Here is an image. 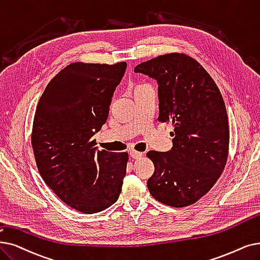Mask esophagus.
Listing matches in <instances>:
<instances>
[{"label": "esophagus", "mask_w": 260, "mask_h": 260, "mask_svg": "<svg viewBox=\"0 0 260 260\" xmlns=\"http://www.w3.org/2000/svg\"><path fill=\"white\" fill-rule=\"evenodd\" d=\"M129 156L132 158H134V159H139V158H141L143 156V154L140 152H136V151H131Z\"/></svg>", "instance_id": "1"}]
</instances>
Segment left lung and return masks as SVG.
<instances>
[{
	"label": "left lung",
	"mask_w": 260,
	"mask_h": 260,
	"mask_svg": "<svg viewBox=\"0 0 260 260\" xmlns=\"http://www.w3.org/2000/svg\"><path fill=\"white\" fill-rule=\"evenodd\" d=\"M134 71L157 82L158 120L173 125L172 149L146 153L155 167L150 193L169 206L193 204L216 184L228 159L229 118L220 90L204 68L184 54L160 55Z\"/></svg>",
	"instance_id": "left-lung-1"
}]
</instances>
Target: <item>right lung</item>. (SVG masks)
<instances>
[{
    "label": "right lung",
    "instance_id": "obj_1",
    "mask_svg": "<svg viewBox=\"0 0 260 260\" xmlns=\"http://www.w3.org/2000/svg\"><path fill=\"white\" fill-rule=\"evenodd\" d=\"M126 67L71 63L37 105L31 145L39 173L62 202L84 213L105 210L121 193L127 153L100 151L92 137L108 118Z\"/></svg>",
    "mask_w": 260,
    "mask_h": 260
}]
</instances>
